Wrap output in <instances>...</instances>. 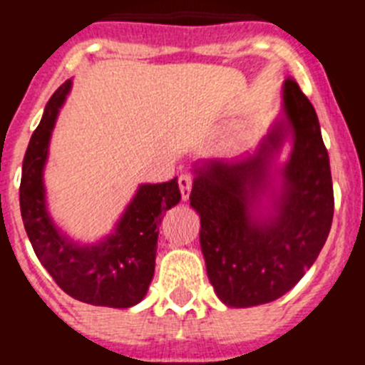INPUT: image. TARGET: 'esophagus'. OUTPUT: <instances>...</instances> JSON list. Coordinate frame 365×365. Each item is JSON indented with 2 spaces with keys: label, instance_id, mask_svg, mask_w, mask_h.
<instances>
[{
  "label": "esophagus",
  "instance_id": "34e87169",
  "mask_svg": "<svg viewBox=\"0 0 365 365\" xmlns=\"http://www.w3.org/2000/svg\"><path fill=\"white\" fill-rule=\"evenodd\" d=\"M192 186H193V177L190 173H182L179 177V190H180V195L182 199H188L190 197V192H192Z\"/></svg>",
  "mask_w": 365,
  "mask_h": 365
}]
</instances>
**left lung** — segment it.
I'll use <instances>...</instances> for the list:
<instances>
[{"mask_svg":"<svg viewBox=\"0 0 365 365\" xmlns=\"http://www.w3.org/2000/svg\"><path fill=\"white\" fill-rule=\"evenodd\" d=\"M285 118L257 155L210 160L195 170L190 205L201 217V250L215 294L230 307H252L291 291L316 261L334 212L333 179L320 122L296 80L283 86ZM291 130L295 146L270 218L253 214L268 189V170Z\"/></svg>","mask_w":365,"mask_h":365,"instance_id":"1","label":"left lung"}]
</instances>
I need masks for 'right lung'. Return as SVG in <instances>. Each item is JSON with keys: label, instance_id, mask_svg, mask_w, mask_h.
Segmentation results:
<instances>
[{"label": "right lung", "instance_id": "1", "mask_svg": "<svg viewBox=\"0 0 365 365\" xmlns=\"http://www.w3.org/2000/svg\"><path fill=\"white\" fill-rule=\"evenodd\" d=\"M69 89L67 80L51 96L25 151L19 185L25 230L40 263L63 292L100 307H131L146 296L153 279L159 225L164 212L180 201L179 182L175 177L160 185H143L115 234L93 247L71 243L47 214L43 188L49 138Z\"/></svg>", "mask_w": 365, "mask_h": 365}]
</instances>
